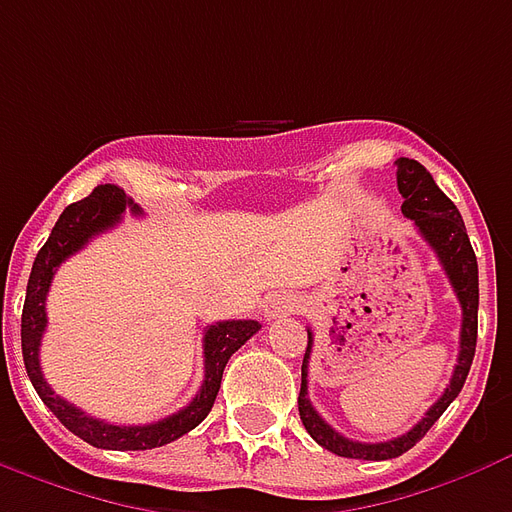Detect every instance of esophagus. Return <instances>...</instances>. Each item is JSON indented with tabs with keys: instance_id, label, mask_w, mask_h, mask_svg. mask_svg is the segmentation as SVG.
<instances>
[{
	"instance_id": "obj_1",
	"label": "esophagus",
	"mask_w": 512,
	"mask_h": 512,
	"mask_svg": "<svg viewBox=\"0 0 512 512\" xmlns=\"http://www.w3.org/2000/svg\"><path fill=\"white\" fill-rule=\"evenodd\" d=\"M263 312H266L268 321H282V318L299 312V301H296V296H274L263 304Z\"/></svg>"
}]
</instances>
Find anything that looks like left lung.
Instances as JSON below:
<instances>
[{
    "mask_svg": "<svg viewBox=\"0 0 512 512\" xmlns=\"http://www.w3.org/2000/svg\"><path fill=\"white\" fill-rule=\"evenodd\" d=\"M397 191L403 194V213L414 222L419 235L428 241V246L439 257L444 274L450 279L455 296L461 301V351H458V365L452 370L450 386L444 389V395L425 411V417L419 419L414 428L389 441H367L345 439L343 433L326 422V419L312 408L310 397H307V370H310V354H312V332L307 329V354H304V365H301V392H299V417L304 428L312 439L321 447H326L334 455L343 458H362V461H389L408 452L417 444L433 422L447 411L452 400L466 384L469 367L474 359V345H477V304H480V288H477V257L469 244L466 235V224H463L461 213L452 205V200L444 191L436 186V180L428 169L422 167L414 158H397Z\"/></svg>",
    "mask_w": 512,
    "mask_h": 512,
    "instance_id": "obj_1",
    "label": "left lung"
}]
</instances>
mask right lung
I'll return each mask as SVG.
<instances>
[{"mask_svg":"<svg viewBox=\"0 0 512 512\" xmlns=\"http://www.w3.org/2000/svg\"><path fill=\"white\" fill-rule=\"evenodd\" d=\"M126 208L142 213L134 202L128 200L126 191L106 183V186L93 189L90 197L73 202L60 213L49 241L43 244L35 263H32L27 299H24V312H21V351H24V367H27V376L35 386V392L71 433H76L79 439L93 444V447H101V450H153V447L180 439L183 433L194 430L202 419L208 417L213 400L219 395V386H222L224 365L252 334L260 332V323L222 321L208 326L205 337H202L205 381H202L200 392L191 397L189 406L180 408L178 414L150 422V425H112V422L84 414L82 408H76L68 400H62L60 395H54V389L46 384L43 370H40V340L46 332V296H49L51 279L57 274L60 263H65L68 257L84 249L93 235L106 233L109 227H115L123 219Z\"/></svg>","mask_w":512,"mask_h":512,"instance_id":"add662e5","label":"right lung"}]
</instances>
